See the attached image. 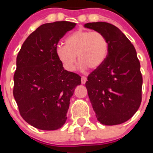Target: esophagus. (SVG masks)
Listing matches in <instances>:
<instances>
[{"mask_svg": "<svg viewBox=\"0 0 153 153\" xmlns=\"http://www.w3.org/2000/svg\"><path fill=\"white\" fill-rule=\"evenodd\" d=\"M86 77L85 76H82V79H81V82H82V84H85L86 83Z\"/></svg>", "mask_w": 153, "mask_h": 153, "instance_id": "34e87169", "label": "esophagus"}]
</instances>
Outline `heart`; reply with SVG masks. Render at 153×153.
I'll use <instances>...</instances> for the list:
<instances>
[{
  "label": "heart",
  "mask_w": 153,
  "mask_h": 153,
  "mask_svg": "<svg viewBox=\"0 0 153 153\" xmlns=\"http://www.w3.org/2000/svg\"><path fill=\"white\" fill-rule=\"evenodd\" d=\"M109 43L103 33L98 31H75L65 39V45L55 48V55L67 71L75 69L78 59L79 67L95 69L104 62L108 54Z\"/></svg>",
  "instance_id": "b5f03b06"
}]
</instances>
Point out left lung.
<instances>
[{
  "instance_id": "obj_1",
  "label": "left lung",
  "mask_w": 153,
  "mask_h": 153,
  "mask_svg": "<svg viewBox=\"0 0 153 153\" xmlns=\"http://www.w3.org/2000/svg\"><path fill=\"white\" fill-rule=\"evenodd\" d=\"M84 26L103 33L109 43L104 62L89 74L86 82L96 117L105 126L124 123L137 111L142 98L143 79L135 48L111 24L94 22Z\"/></svg>"
}]
</instances>
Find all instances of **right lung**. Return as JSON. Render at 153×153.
Segmentation results:
<instances>
[{
    "mask_svg": "<svg viewBox=\"0 0 153 153\" xmlns=\"http://www.w3.org/2000/svg\"><path fill=\"white\" fill-rule=\"evenodd\" d=\"M75 23L56 21L37 27L16 57L13 96L26 122L42 130H55L66 122L70 100L81 77L64 70L55 55L61 38Z\"/></svg>",
    "mask_w": 153,
    "mask_h": 153,
    "instance_id": "add662e5",
    "label": "right lung"
}]
</instances>
